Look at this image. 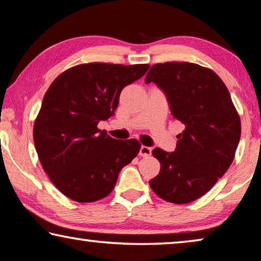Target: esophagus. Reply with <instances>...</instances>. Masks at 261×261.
I'll list each match as a JSON object with an SVG mask.
<instances>
[{
	"label": "esophagus",
	"instance_id": "esophagus-1",
	"mask_svg": "<svg viewBox=\"0 0 261 261\" xmlns=\"http://www.w3.org/2000/svg\"><path fill=\"white\" fill-rule=\"evenodd\" d=\"M151 151H152V149H151V147L142 145L141 146V150H139V155H142V157H149V155L151 154Z\"/></svg>",
	"mask_w": 261,
	"mask_h": 261
}]
</instances>
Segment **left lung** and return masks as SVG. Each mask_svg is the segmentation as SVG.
<instances>
[{
  "label": "left lung",
  "instance_id": "8db88e82",
  "mask_svg": "<svg viewBox=\"0 0 261 261\" xmlns=\"http://www.w3.org/2000/svg\"><path fill=\"white\" fill-rule=\"evenodd\" d=\"M145 82L165 92L172 116L185 126L174 152L152 150L161 171L149 184L162 199L189 204L208 192L232 164L242 132L239 114L220 77L199 64H153Z\"/></svg>",
  "mask_w": 261,
  "mask_h": 261
}]
</instances>
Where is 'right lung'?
<instances>
[{
	"mask_svg": "<svg viewBox=\"0 0 261 261\" xmlns=\"http://www.w3.org/2000/svg\"><path fill=\"white\" fill-rule=\"evenodd\" d=\"M149 64L92 62L65 70L53 82L34 124L42 168L65 197L92 203L110 194L118 173L141 150L137 139L119 141L98 129L118 107L124 87Z\"/></svg>",
	"mask_w": 261,
	"mask_h": 261,
	"instance_id": "obj_1",
	"label": "right lung"
}]
</instances>
